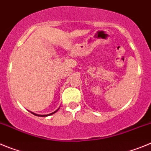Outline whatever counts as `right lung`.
<instances>
[{"label": "right lung", "mask_w": 151, "mask_h": 151, "mask_svg": "<svg viewBox=\"0 0 151 151\" xmlns=\"http://www.w3.org/2000/svg\"><path fill=\"white\" fill-rule=\"evenodd\" d=\"M60 108H58V109H57V110H55V111L54 112H53V113H49V114H47V115H38V114H36V113H32V112H31V111H29V112H31V113H32V114H34L35 116H41V117H45V116H50V115H52V114H54V113H55L56 112H57L58 111V110H59Z\"/></svg>", "instance_id": "1"}]
</instances>
